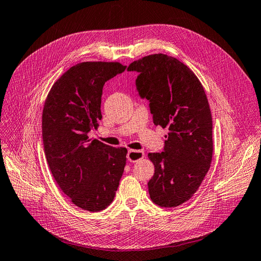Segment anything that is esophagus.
Here are the masks:
<instances>
[{"label":"esophagus","instance_id":"1","mask_svg":"<svg viewBox=\"0 0 261 261\" xmlns=\"http://www.w3.org/2000/svg\"><path fill=\"white\" fill-rule=\"evenodd\" d=\"M144 152L142 150H135V149H129L128 153H127V160L129 162H137L144 158Z\"/></svg>","mask_w":261,"mask_h":261}]
</instances>
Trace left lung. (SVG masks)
Instances as JSON below:
<instances>
[{
  "mask_svg": "<svg viewBox=\"0 0 261 261\" xmlns=\"http://www.w3.org/2000/svg\"><path fill=\"white\" fill-rule=\"evenodd\" d=\"M136 88L149 101L153 121L169 129L164 152L148 153L154 164L148 192L155 204L174 207L192 198L210 169L212 117L200 80L176 58L163 54L132 62Z\"/></svg>",
  "mask_w": 261,
  "mask_h": 261,
  "instance_id": "left-lung-1",
  "label": "left lung"
}]
</instances>
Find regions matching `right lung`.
I'll list each match as a JSON object with an SVG mask.
<instances>
[{
  "label": "right lung",
  "instance_id": "add662e5",
  "mask_svg": "<svg viewBox=\"0 0 261 261\" xmlns=\"http://www.w3.org/2000/svg\"><path fill=\"white\" fill-rule=\"evenodd\" d=\"M125 69L119 62H80L57 80L44 102L42 140L52 176L74 205L90 212L112 203L126 165L125 147L88 136L102 117L103 85Z\"/></svg>",
  "mask_w": 261,
  "mask_h": 261
}]
</instances>
